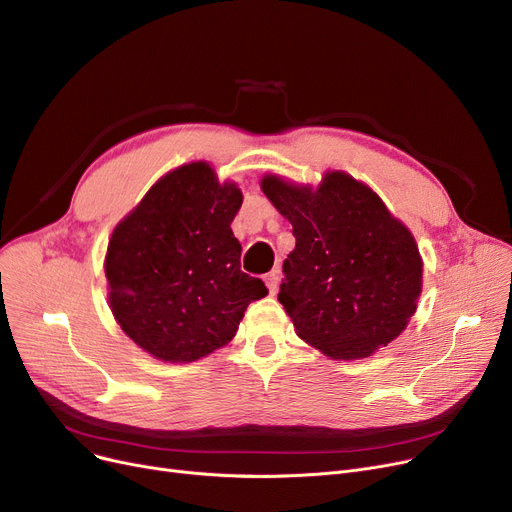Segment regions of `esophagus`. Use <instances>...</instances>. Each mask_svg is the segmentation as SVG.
Here are the masks:
<instances>
[{"instance_id": "1", "label": "esophagus", "mask_w": 512, "mask_h": 512, "mask_svg": "<svg viewBox=\"0 0 512 512\" xmlns=\"http://www.w3.org/2000/svg\"><path fill=\"white\" fill-rule=\"evenodd\" d=\"M278 284H280V272L278 270H272L270 274H265V286L272 294H276Z\"/></svg>"}]
</instances>
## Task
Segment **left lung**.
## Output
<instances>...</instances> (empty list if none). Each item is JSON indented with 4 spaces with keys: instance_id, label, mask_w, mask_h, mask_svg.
I'll list each match as a JSON object with an SVG mask.
<instances>
[{
    "instance_id": "left-lung-1",
    "label": "left lung",
    "mask_w": 512,
    "mask_h": 512,
    "mask_svg": "<svg viewBox=\"0 0 512 512\" xmlns=\"http://www.w3.org/2000/svg\"><path fill=\"white\" fill-rule=\"evenodd\" d=\"M261 191L297 238L278 301L299 338L353 361L400 336L421 297L423 259L378 193L340 170L317 188L265 174Z\"/></svg>"
}]
</instances>
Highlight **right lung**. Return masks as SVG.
<instances>
[{"label": "right lung", "mask_w": 512, "mask_h": 512, "mask_svg": "<svg viewBox=\"0 0 512 512\" xmlns=\"http://www.w3.org/2000/svg\"><path fill=\"white\" fill-rule=\"evenodd\" d=\"M236 182L207 161L161 176L116 224L105 253L107 303L122 332L153 359L193 363L226 346L249 303L267 294L240 270L232 220Z\"/></svg>", "instance_id": "right-lung-1"}]
</instances>
